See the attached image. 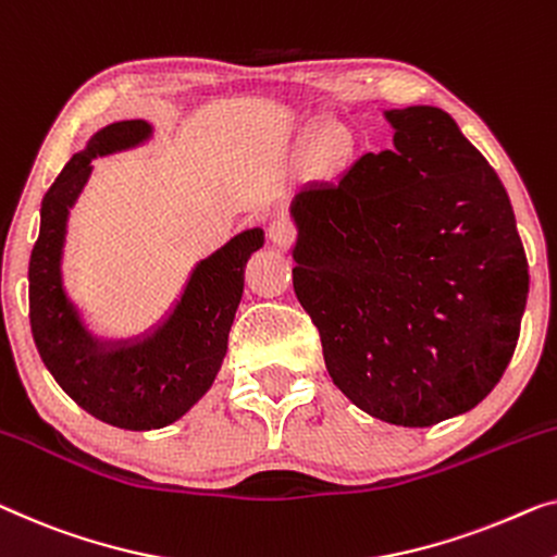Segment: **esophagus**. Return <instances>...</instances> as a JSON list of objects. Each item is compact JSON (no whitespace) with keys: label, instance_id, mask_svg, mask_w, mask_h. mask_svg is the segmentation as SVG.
<instances>
[{"label":"esophagus","instance_id":"obj_1","mask_svg":"<svg viewBox=\"0 0 557 557\" xmlns=\"http://www.w3.org/2000/svg\"><path fill=\"white\" fill-rule=\"evenodd\" d=\"M295 237H297V232H295V227L289 225L287 220H275L270 225V239L275 245H280V247H289L295 243Z\"/></svg>","mask_w":557,"mask_h":557}]
</instances>
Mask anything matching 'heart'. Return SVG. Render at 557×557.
<instances>
[{
  "label": "heart",
  "instance_id": "obj_1",
  "mask_svg": "<svg viewBox=\"0 0 557 557\" xmlns=\"http://www.w3.org/2000/svg\"><path fill=\"white\" fill-rule=\"evenodd\" d=\"M322 154L327 157L330 168H339L350 157V143L343 135H337V132H325V137H322Z\"/></svg>",
  "mask_w": 557,
  "mask_h": 557
}]
</instances>
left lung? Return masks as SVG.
<instances>
[{
    "label": "left lung",
    "mask_w": 557,
    "mask_h": 557,
    "mask_svg": "<svg viewBox=\"0 0 557 557\" xmlns=\"http://www.w3.org/2000/svg\"><path fill=\"white\" fill-rule=\"evenodd\" d=\"M393 149L293 199V287L327 372L372 418L428 428L503 377L528 260L500 177L450 114L389 110Z\"/></svg>",
    "instance_id": "left-lung-1"
}]
</instances>
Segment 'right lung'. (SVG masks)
<instances>
[{
  "label": "right lung",
  "mask_w": 557,
  "mask_h": 557,
  "mask_svg": "<svg viewBox=\"0 0 557 557\" xmlns=\"http://www.w3.org/2000/svg\"><path fill=\"white\" fill-rule=\"evenodd\" d=\"M145 120L114 122L72 154L41 199V225L29 257V325L41 362L82 410L107 425H170L207 393L227 352V335L245 287V264L262 230L243 235L197 264L172 318L145 343L107 350L79 325L60 275L66 210L92 172V160L145 143Z\"/></svg>",
  "instance_id": "add662e5"
}]
</instances>
